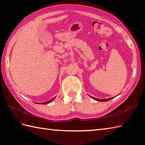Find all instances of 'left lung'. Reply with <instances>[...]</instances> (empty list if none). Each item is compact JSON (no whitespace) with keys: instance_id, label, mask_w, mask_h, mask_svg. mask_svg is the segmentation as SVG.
I'll return each instance as SVG.
<instances>
[{"instance_id":"obj_1","label":"left lung","mask_w":145,"mask_h":145,"mask_svg":"<svg viewBox=\"0 0 145 145\" xmlns=\"http://www.w3.org/2000/svg\"><path fill=\"white\" fill-rule=\"evenodd\" d=\"M90 97L93 98V99H94L95 100H97V101H109V100H112L113 98H105V99H98V98H94V97H91V96H90Z\"/></svg>"}]
</instances>
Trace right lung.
<instances>
[{"label": "right lung", "mask_w": 145, "mask_h": 145, "mask_svg": "<svg viewBox=\"0 0 145 145\" xmlns=\"http://www.w3.org/2000/svg\"><path fill=\"white\" fill-rule=\"evenodd\" d=\"M55 98V97H54V98H52L51 100H49L48 101H45V102H42V103H40L39 104H48V103H50V102H52V101H53L54 99Z\"/></svg>", "instance_id": "add662e5"}]
</instances>
